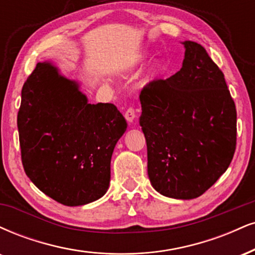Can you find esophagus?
I'll return each instance as SVG.
<instances>
[{"mask_svg": "<svg viewBox=\"0 0 255 255\" xmlns=\"http://www.w3.org/2000/svg\"><path fill=\"white\" fill-rule=\"evenodd\" d=\"M135 116H136L135 110H134V108H131V107H129V108L125 112V118L128 122H133L134 119H135Z\"/></svg>", "mask_w": 255, "mask_h": 255, "instance_id": "1", "label": "esophagus"}]
</instances>
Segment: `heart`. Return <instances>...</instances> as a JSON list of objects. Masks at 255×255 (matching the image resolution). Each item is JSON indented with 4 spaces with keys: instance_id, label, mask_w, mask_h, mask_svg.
I'll use <instances>...</instances> for the list:
<instances>
[{
    "instance_id": "obj_1",
    "label": "heart",
    "mask_w": 255,
    "mask_h": 255,
    "mask_svg": "<svg viewBox=\"0 0 255 255\" xmlns=\"http://www.w3.org/2000/svg\"><path fill=\"white\" fill-rule=\"evenodd\" d=\"M145 60V56H139V57H136L135 58V63L136 64H140L141 61H143ZM160 70H161V66L160 65H154L151 69V71H149V73H148V76H147V81H149V79H152L153 77H154V76H157L159 72H160Z\"/></svg>"
}]
</instances>
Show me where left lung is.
Segmentation results:
<instances>
[{"label":"left lung","mask_w":255,"mask_h":255,"mask_svg":"<svg viewBox=\"0 0 255 255\" xmlns=\"http://www.w3.org/2000/svg\"><path fill=\"white\" fill-rule=\"evenodd\" d=\"M183 66L141 90L140 126L152 186L171 198L203 195L236 147V108L225 75L202 45L184 41Z\"/></svg>","instance_id":"left-lung-1"}]
</instances>
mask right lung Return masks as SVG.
Returning <instances> with one entry per match:
<instances>
[{
	"label": "right lung",
	"instance_id": "1",
	"mask_svg": "<svg viewBox=\"0 0 255 255\" xmlns=\"http://www.w3.org/2000/svg\"><path fill=\"white\" fill-rule=\"evenodd\" d=\"M21 159L40 191L69 207L106 194L110 160L127 122L112 103H88L78 83L38 63L24 82L17 113Z\"/></svg>",
	"mask_w": 255,
	"mask_h": 255
}]
</instances>
